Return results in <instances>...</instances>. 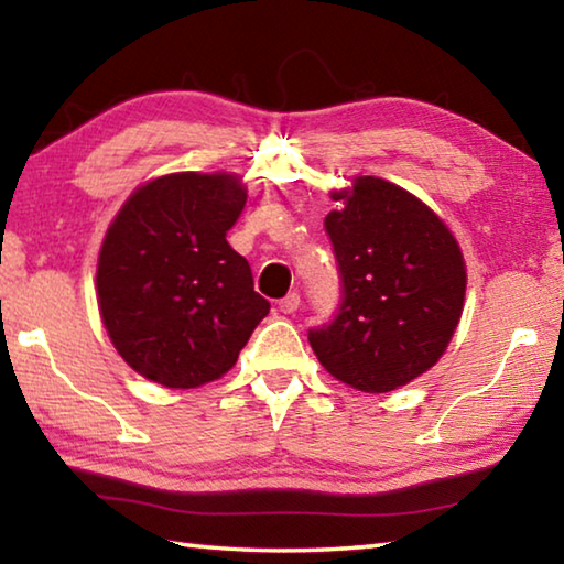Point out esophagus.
I'll use <instances>...</instances> for the list:
<instances>
[{
    "instance_id": "1",
    "label": "esophagus",
    "mask_w": 564,
    "mask_h": 564,
    "mask_svg": "<svg viewBox=\"0 0 564 564\" xmlns=\"http://www.w3.org/2000/svg\"><path fill=\"white\" fill-rule=\"evenodd\" d=\"M279 308L283 311V313H295L301 308V295L299 293H289L285 295V299L279 303Z\"/></svg>"
}]
</instances>
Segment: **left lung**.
<instances>
[{
	"instance_id": "1",
	"label": "left lung",
	"mask_w": 564,
	"mask_h": 564,
	"mask_svg": "<svg viewBox=\"0 0 564 564\" xmlns=\"http://www.w3.org/2000/svg\"><path fill=\"white\" fill-rule=\"evenodd\" d=\"M338 212L326 231L343 301L328 326L308 333L333 378L362 393H388L431 370L463 316L465 259L445 221L410 191L356 176L330 191Z\"/></svg>"
}]
</instances>
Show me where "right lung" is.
Instances as JSON below:
<instances>
[{
  "instance_id": "obj_1",
  "label": "right lung",
  "mask_w": 564,
  "mask_h": 564,
  "mask_svg": "<svg viewBox=\"0 0 564 564\" xmlns=\"http://www.w3.org/2000/svg\"><path fill=\"white\" fill-rule=\"evenodd\" d=\"M246 206L236 174L181 171L147 181L104 236L97 301L109 338L139 376L198 388L236 366L271 303L226 241Z\"/></svg>"
}]
</instances>
